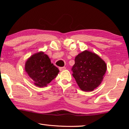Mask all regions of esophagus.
Segmentation results:
<instances>
[{
	"label": "esophagus",
	"instance_id": "esophagus-1",
	"mask_svg": "<svg viewBox=\"0 0 129 129\" xmlns=\"http://www.w3.org/2000/svg\"><path fill=\"white\" fill-rule=\"evenodd\" d=\"M59 69L60 71H64V70L66 69V68H65V67H60L59 68Z\"/></svg>",
	"mask_w": 129,
	"mask_h": 129
}]
</instances>
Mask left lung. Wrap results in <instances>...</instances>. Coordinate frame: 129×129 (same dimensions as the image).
<instances>
[{
  "instance_id": "8db88e82",
  "label": "left lung",
  "mask_w": 129,
  "mask_h": 129,
  "mask_svg": "<svg viewBox=\"0 0 129 129\" xmlns=\"http://www.w3.org/2000/svg\"><path fill=\"white\" fill-rule=\"evenodd\" d=\"M106 70L104 60L94 52L85 50L75 57L72 75L81 90L91 91L101 84Z\"/></svg>"
}]
</instances>
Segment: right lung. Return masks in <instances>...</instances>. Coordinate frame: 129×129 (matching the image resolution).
I'll use <instances>...</instances> for the list:
<instances>
[{
    "mask_svg": "<svg viewBox=\"0 0 129 129\" xmlns=\"http://www.w3.org/2000/svg\"><path fill=\"white\" fill-rule=\"evenodd\" d=\"M25 71L36 86H47L58 75L60 71L51 63L49 57L43 51L30 56L25 64Z\"/></svg>",
    "mask_w": 129,
    "mask_h": 129,
    "instance_id": "right-lung-1",
    "label": "right lung"
}]
</instances>
